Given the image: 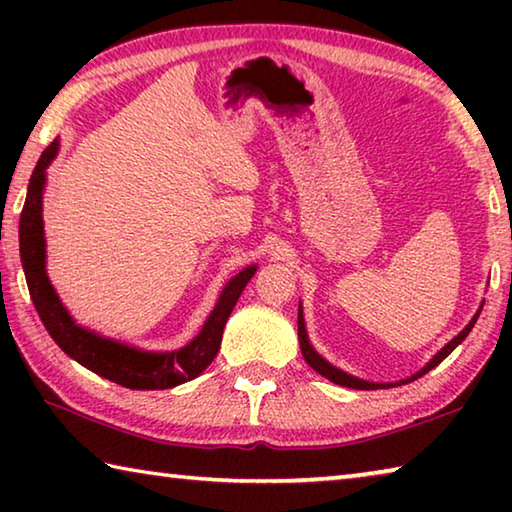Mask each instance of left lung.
Here are the masks:
<instances>
[{
    "label": "left lung",
    "instance_id": "1",
    "mask_svg": "<svg viewBox=\"0 0 512 512\" xmlns=\"http://www.w3.org/2000/svg\"><path fill=\"white\" fill-rule=\"evenodd\" d=\"M60 142L54 140L42 151L36 169L31 173L27 201H24L20 214V257L22 268L27 275L29 293L36 305L42 325L47 327L51 339L58 343L67 357L79 361L103 379L115 381L133 391H162L194 379L210 366L216 352L221 348L223 327L235 309L241 291L246 289L250 277L255 275L257 266H248L225 284L216 307L194 341L185 348L173 352H146L133 345L115 339H106L92 329L83 327L69 316L67 307L60 302L58 293L47 275V241H45V221H42V192L47 183V167L58 155ZM298 339L302 357L314 368V345L309 343L305 325L298 327Z\"/></svg>",
    "mask_w": 512,
    "mask_h": 512
}]
</instances>
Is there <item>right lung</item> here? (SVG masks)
<instances>
[{
  "mask_svg": "<svg viewBox=\"0 0 512 512\" xmlns=\"http://www.w3.org/2000/svg\"><path fill=\"white\" fill-rule=\"evenodd\" d=\"M474 320L476 318H472V323L467 325L461 334L458 336H454L452 341H449L443 350H440L436 357H433L427 366H424L418 375H413L411 379H406V381H413V379H418V377H422L424 372H429L431 368H436L440 361H443L445 357H449V352H452L458 343H461L467 334H470V329H472V325H474ZM300 325H305V316H302V305L298 307V327ZM314 370L318 372V375H323V377H327L329 381H334V384H341V386H350V388H359V391H377V388H391V386H397V384H368V381H361V379H357V377H350L348 372H343V370H339V368H334L332 363L329 361H325L323 357H320V354L314 350Z\"/></svg>",
  "mask_w": 512,
  "mask_h": 512,
  "instance_id": "add662e5",
  "label": "right lung"
}]
</instances>
